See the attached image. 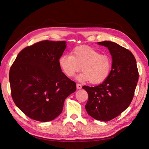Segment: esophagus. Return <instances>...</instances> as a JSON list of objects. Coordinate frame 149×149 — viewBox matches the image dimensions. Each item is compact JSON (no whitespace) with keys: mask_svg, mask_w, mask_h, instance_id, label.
<instances>
[{"mask_svg":"<svg viewBox=\"0 0 149 149\" xmlns=\"http://www.w3.org/2000/svg\"><path fill=\"white\" fill-rule=\"evenodd\" d=\"M76 88H77L78 89H81L82 86H81V84H79V83H77V84H76Z\"/></svg>","mask_w":149,"mask_h":149,"instance_id":"esophagus-1","label":"esophagus"}]
</instances>
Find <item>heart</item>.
<instances>
[{
	"label": "heart",
	"instance_id": "obj_1",
	"mask_svg": "<svg viewBox=\"0 0 149 149\" xmlns=\"http://www.w3.org/2000/svg\"><path fill=\"white\" fill-rule=\"evenodd\" d=\"M59 63L64 73L73 76L81 68L83 73L78 76L80 81L92 84L101 83L108 78L112 69V60L107 54H100L95 48L87 45L74 47L71 55L60 57Z\"/></svg>",
	"mask_w": 149,
	"mask_h": 149
}]
</instances>
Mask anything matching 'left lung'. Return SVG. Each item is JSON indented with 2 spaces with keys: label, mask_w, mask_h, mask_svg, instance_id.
I'll use <instances>...</instances> for the list:
<instances>
[{
  "label": "left lung",
  "mask_w": 149,
  "mask_h": 149,
  "mask_svg": "<svg viewBox=\"0 0 149 149\" xmlns=\"http://www.w3.org/2000/svg\"><path fill=\"white\" fill-rule=\"evenodd\" d=\"M108 48L112 58V70L102 84L83 86L88 94L85 106L88 114L98 120L109 121L124 111L131 103L139 79L136 60L129 49L109 41L98 43Z\"/></svg>",
  "instance_id": "1"
}]
</instances>
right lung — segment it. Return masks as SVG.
<instances>
[{
	"label": "right lung",
	"instance_id": "1",
	"mask_svg": "<svg viewBox=\"0 0 149 149\" xmlns=\"http://www.w3.org/2000/svg\"><path fill=\"white\" fill-rule=\"evenodd\" d=\"M66 42L43 41L26 47L10 67L11 95L15 105L31 119L48 122L63 109L76 83L61 71L59 60Z\"/></svg>",
	"mask_w": 149,
	"mask_h": 149
}]
</instances>
